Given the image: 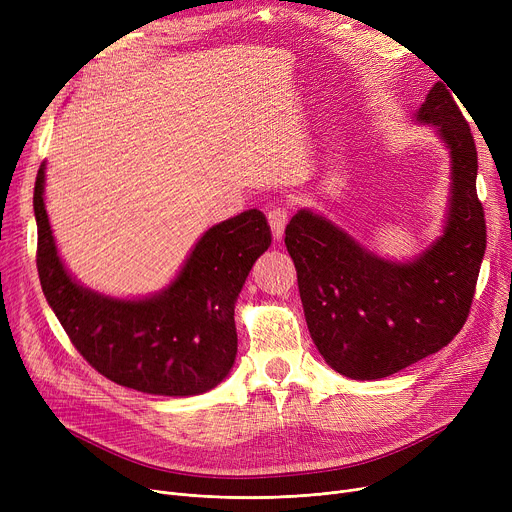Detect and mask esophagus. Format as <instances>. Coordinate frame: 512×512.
I'll list each match as a JSON object with an SVG mask.
<instances>
[{
  "label": "esophagus",
  "instance_id": "34e87169",
  "mask_svg": "<svg viewBox=\"0 0 512 512\" xmlns=\"http://www.w3.org/2000/svg\"><path fill=\"white\" fill-rule=\"evenodd\" d=\"M288 218H290V213H288L286 207H272L270 211H267V224H270L274 238L280 240L284 236V228L288 224Z\"/></svg>",
  "mask_w": 512,
  "mask_h": 512
}]
</instances>
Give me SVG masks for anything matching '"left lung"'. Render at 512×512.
<instances>
[{
    "instance_id": "8db88e82",
    "label": "left lung",
    "mask_w": 512,
    "mask_h": 512,
    "mask_svg": "<svg viewBox=\"0 0 512 512\" xmlns=\"http://www.w3.org/2000/svg\"><path fill=\"white\" fill-rule=\"evenodd\" d=\"M446 87L436 83L417 112L450 149L448 220L432 247L411 263H394L309 209L286 226L309 334L346 378H386L434 355L469 317L486 253V218L477 199L473 134Z\"/></svg>"
}]
</instances>
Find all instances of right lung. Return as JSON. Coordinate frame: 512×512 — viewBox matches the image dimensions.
Listing matches in <instances>:
<instances>
[{
	"mask_svg": "<svg viewBox=\"0 0 512 512\" xmlns=\"http://www.w3.org/2000/svg\"><path fill=\"white\" fill-rule=\"evenodd\" d=\"M43 184L45 164L33 195L37 270L76 351L107 380L147 394L193 396L218 386L236 359V297L257 257L272 245L265 215L249 209L209 228L166 290L120 301L83 288L66 272Z\"/></svg>",
	"mask_w": 512,
	"mask_h": 512,
	"instance_id": "right-lung-1",
	"label": "right lung"
}]
</instances>
